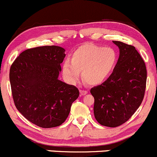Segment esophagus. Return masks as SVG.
Wrapping results in <instances>:
<instances>
[{
	"label": "esophagus",
	"instance_id": "esophagus-1",
	"mask_svg": "<svg viewBox=\"0 0 157 157\" xmlns=\"http://www.w3.org/2000/svg\"><path fill=\"white\" fill-rule=\"evenodd\" d=\"M79 91H80L81 96H85V95H86V94H87V90H79Z\"/></svg>",
	"mask_w": 157,
	"mask_h": 157
}]
</instances>
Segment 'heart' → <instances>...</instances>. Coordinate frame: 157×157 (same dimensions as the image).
Returning a JSON list of instances; mask_svg holds the SVG:
<instances>
[{
  "label": "heart",
  "mask_w": 157,
  "mask_h": 157,
  "mask_svg": "<svg viewBox=\"0 0 157 157\" xmlns=\"http://www.w3.org/2000/svg\"><path fill=\"white\" fill-rule=\"evenodd\" d=\"M117 62V54L111 47L86 43L72 54L62 65V72L69 82H75L82 72V78L90 85H98L109 78Z\"/></svg>",
  "instance_id": "1"
}]
</instances>
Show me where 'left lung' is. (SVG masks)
I'll list each match as a JSON object with an SVG mask.
<instances>
[{
    "instance_id": "1",
    "label": "left lung",
    "mask_w": 157,
    "mask_h": 157,
    "mask_svg": "<svg viewBox=\"0 0 157 157\" xmlns=\"http://www.w3.org/2000/svg\"><path fill=\"white\" fill-rule=\"evenodd\" d=\"M120 50L115 68L107 80L92 87L94 117L99 124L117 127L139 109L146 88L144 61L134 46L113 41Z\"/></svg>"
}]
</instances>
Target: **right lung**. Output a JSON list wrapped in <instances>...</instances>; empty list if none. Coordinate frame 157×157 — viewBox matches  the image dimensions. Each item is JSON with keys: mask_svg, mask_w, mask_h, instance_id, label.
Segmentation results:
<instances>
[{"mask_svg": "<svg viewBox=\"0 0 157 157\" xmlns=\"http://www.w3.org/2000/svg\"><path fill=\"white\" fill-rule=\"evenodd\" d=\"M65 49L57 45L21 52L10 70L12 94L18 111L43 128L61 125L68 117L78 89L58 79Z\"/></svg>", "mask_w": 157, "mask_h": 157, "instance_id": "add662e5", "label": "right lung"}]
</instances>
